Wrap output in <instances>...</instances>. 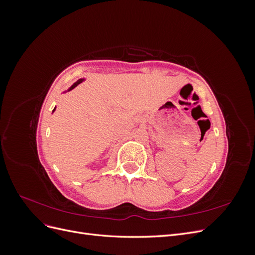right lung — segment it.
I'll return each instance as SVG.
<instances>
[{"mask_svg": "<svg viewBox=\"0 0 255 255\" xmlns=\"http://www.w3.org/2000/svg\"><path fill=\"white\" fill-rule=\"evenodd\" d=\"M81 82H82V80H80V81H78V82H76L75 84H73V85H72V86H71V88H70V90H71V89H73V88H74V87L76 86V85H78V84H80Z\"/></svg>", "mask_w": 255, "mask_h": 255, "instance_id": "right-lung-1", "label": "right lung"}]
</instances>
